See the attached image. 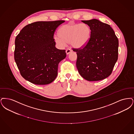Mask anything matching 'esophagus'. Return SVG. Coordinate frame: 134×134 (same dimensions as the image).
I'll list each match as a JSON object with an SVG mask.
<instances>
[{
  "instance_id": "34e87169",
  "label": "esophagus",
  "mask_w": 134,
  "mask_h": 134,
  "mask_svg": "<svg viewBox=\"0 0 134 134\" xmlns=\"http://www.w3.org/2000/svg\"><path fill=\"white\" fill-rule=\"evenodd\" d=\"M65 52H66V54H69L70 52H71V50H70V48H68V49H66Z\"/></svg>"
}]
</instances>
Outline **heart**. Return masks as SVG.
<instances>
[{
    "label": "heart",
    "mask_w": 134,
    "mask_h": 134,
    "mask_svg": "<svg viewBox=\"0 0 134 134\" xmlns=\"http://www.w3.org/2000/svg\"><path fill=\"white\" fill-rule=\"evenodd\" d=\"M91 29L86 23H68L62 25L58 30V35H54V40L59 46L66 43L75 48L85 46L90 40Z\"/></svg>",
    "instance_id": "obj_1"
}]
</instances>
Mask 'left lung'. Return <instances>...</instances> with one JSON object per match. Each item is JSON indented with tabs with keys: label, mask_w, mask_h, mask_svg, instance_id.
I'll use <instances>...</instances> for the list:
<instances>
[{
	"label": "left lung",
	"mask_w": 134,
	"mask_h": 134,
	"mask_svg": "<svg viewBox=\"0 0 134 134\" xmlns=\"http://www.w3.org/2000/svg\"><path fill=\"white\" fill-rule=\"evenodd\" d=\"M91 29V37L77 54L76 68L80 75L88 81H98L110 76L118 58L119 41L110 25L96 19L82 20Z\"/></svg>",
	"instance_id": "obj_1"
}]
</instances>
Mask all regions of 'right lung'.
I'll use <instances>...</instances> for the list:
<instances>
[{"instance_id":"1","label":"right lung","mask_w":134,"mask_h":134,"mask_svg":"<svg viewBox=\"0 0 134 134\" xmlns=\"http://www.w3.org/2000/svg\"><path fill=\"white\" fill-rule=\"evenodd\" d=\"M64 20L37 21L24 26L15 40L14 60L23 78L38 85H47L58 76L65 50L57 48L55 30Z\"/></svg>"}]
</instances>
